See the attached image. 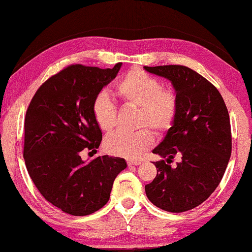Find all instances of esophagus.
<instances>
[{"mask_svg":"<svg viewBox=\"0 0 252 252\" xmlns=\"http://www.w3.org/2000/svg\"><path fill=\"white\" fill-rule=\"evenodd\" d=\"M127 164H128V166H138V165H140V161L139 160H128L127 161Z\"/></svg>","mask_w":252,"mask_h":252,"instance_id":"esophagus-1","label":"esophagus"}]
</instances>
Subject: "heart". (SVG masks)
<instances>
[{
  "label": "heart",
  "mask_w": 252,
  "mask_h": 252,
  "mask_svg": "<svg viewBox=\"0 0 252 252\" xmlns=\"http://www.w3.org/2000/svg\"><path fill=\"white\" fill-rule=\"evenodd\" d=\"M115 94L124 105L138 108L139 127L148 126L156 134H164L174 125L178 112L177 96L169 88H161L160 82L145 70H128L115 85ZM92 110L99 129L110 133L116 122V107L106 93L95 97ZM153 144V134L148 129L118 131L105 140L104 148L110 155L137 158Z\"/></svg>",
  "instance_id": "1"
}]
</instances>
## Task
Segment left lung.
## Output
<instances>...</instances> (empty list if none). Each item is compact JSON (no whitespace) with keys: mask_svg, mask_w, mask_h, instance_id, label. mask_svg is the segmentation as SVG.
<instances>
[{"mask_svg":"<svg viewBox=\"0 0 252 252\" xmlns=\"http://www.w3.org/2000/svg\"><path fill=\"white\" fill-rule=\"evenodd\" d=\"M144 68L169 79L178 99L174 125L153 151L162 159L154 162L157 175L145 191L158 208L184 213L204 202L221 182L231 155L228 109L217 88L187 66ZM175 156L182 160L171 167Z\"/></svg>","mask_w":252,"mask_h":252,"instance_id":"1","label":"left lung"}]
</instances>
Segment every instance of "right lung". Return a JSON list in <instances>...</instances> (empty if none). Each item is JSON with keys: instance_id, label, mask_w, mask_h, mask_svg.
Instances as JSON below:
<instances>
[{"instance_id": "right-lung-1", "label": "right lung", "mask_w": 252, "mask_h": 252, "mask_svg": "<svg viewBox=\"0 0 252 252\" xmlns=\"http://www.w3.org/2000/svg\"><path fill=\"white\" fill-rule=\"evenodd\" d=\"M113 68L69 65L43 83L26 110L23 157L41 195L73 216H87L109 200L124 158L99 156L82 160L84 149L99 147L101 130L93 116V101L116 77Z\"/></svg>"}]
</instances>
